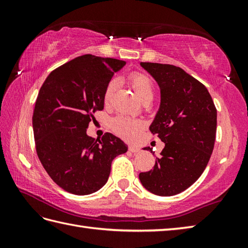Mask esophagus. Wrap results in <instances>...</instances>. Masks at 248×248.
<instances>
[{"label": "esophagus", "mask_w": 248, "mask_h": 248, "mask_svg": "<svg viewBox=\"0 0 248 248\" xmlns=\"http://www.w3.org/2000/svg\"><path fill=\"white\" fill-rule=\"evenodd\" d=\"M129 151L132 152V154H136V152L140 151V148L138 146H134V145H129Z\"/></svg>", "instance_id": "obj_1"}]
</instances>
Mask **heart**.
<instances>
[{"instance_id": "obj_1", "label": "heart", "mask_w": 248, "mask_h": 248, "mask_svg": "<svg viewBox=\"0 0 248 248\" xmlns=\"http://www.w3.org/2000/svg\"><path fill=\"white\" fill-rule=\"evenodd\" d=\"M129 82L132 85L134 92L140 101L145 99H149L154 97V84H152L150 78L143 75V73H132L129 77ZM115 89V82L110 81L108 86L105 87L103 93L104 102H108L113 96ZM112 129L115 131L116 134H118L121 138L125 140H133L139 135L140 131L143 128L140 121L130 118L128 116L118 115L112 120L110 123Z\"/></svg>"}]
</instances>
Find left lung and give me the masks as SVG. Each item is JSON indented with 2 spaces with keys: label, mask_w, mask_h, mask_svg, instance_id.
Returning a JSON list of instances; mask_svg holds the SVG:
<instances>
[{
  "label": "left lung",
  "mask_w": 248,
  "mask_h": 248,
  "mask_svg": "<svg viewBox=\"0 0 248 248\" xmlns=\"http://www.w3.org/2000/svg\"><path fill=\"white\" fill-rule=\"evenodd\" d=\"M160 87L161 102L150 131L164 149L154 170L140 173L143 186L159 196L186 191L202 176L214 148L217 112L208 89L172 65L140 62ZM145 150H152L149 147Z\"/></svg>",
  "instance_id": "8db88e82"
}]
</instances>
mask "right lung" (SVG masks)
<instances>
[{
    "label": "right lung",
    "instance_id": "right-lung-1",
    "mask_svg": "<svg viewBox=\"0 0 248 248\" xmlns=\"http://www.w3.org/2000/svg\"><path fill=\"white\" fill-rule=\"evenodd\" d=\"M124 65L82 55L52 71L40 88L33 114L36 151L52 180L68 193L99 191L114 157L128 150L113 134L94 140L86 133L92 114L103 109L105 87Z\"/></svg>",
    "mask_w": 248,
    "mask_h": 248
}]
</instances>
